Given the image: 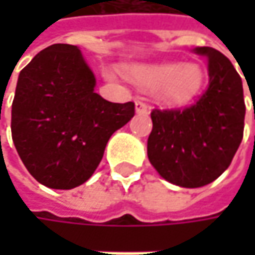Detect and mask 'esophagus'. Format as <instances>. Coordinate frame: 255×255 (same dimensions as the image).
<instances>
[{"mask_svg":"<svg viewBox=\"0 0 255 255\" xmlns=\"http://www.w3.org/2000/svg\"><path fill=\"white\" fill-rule=\"evenodd\" d=\"M147 112H149L147 105H146L144 102H141V100H137V102H135V114H138V115H146Z\"/></svg>","mask_w":255,"mask_h":255,"instance_id":"1","label":"esophagus"}]
</instances>
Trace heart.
<instances>
[{
  "instance_id": "obj_1",
  "label": "heart",
  "mask_w": 255,
  "mask_h": 255,
  "mask_svg": "<svg viewBox=\"0 0 255 255\" xmlns=\"http://www.w3.org/2000/svg\"><path fill=\"white\" fill-rule=\"evenodd\" d=\"M126 72L144 87H155V96L165 105H183L198 96L204 85V69L198 63L158 62L129 65Z\"/></svg>"
}]
</instances>
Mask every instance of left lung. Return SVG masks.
I'll return each instance as SVG.
<instances>
[{"label": "left lung", "mask_w": 255, "mask_h": 255, "mask_svg": "<svg viewBox=\"0 0 255 255\" xmlns=\"http://www.w3.org/2000/svg\"><path fill=\"white\" fill-rule=\"evenodd\" d=\"M193 53L208 60L207 91L183 111H152L147 138V158L159 176L189 189L228 170L242 141L245 118L242 79L229 59L211 47H196Z\"/></svg>", "instance_id": "1"}]
</instances>
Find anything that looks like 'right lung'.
Segmentation results:
<instances>
[{
  "mask_svg": "<svg viewBox=\"0 0 255 255\" xmlns=\"http://www.w3.org/2000/svg\"><path fill=\"white\" fill-rule=\"evenodd\" d=\"M96 77L77 45L53 44L19 74L11 135L30 176L74 189L99 167L111 135L134 117V103L94 93Z\"/></svg>",
  "mask_w": 255,
  "mask_h": 255,
  "instance_id": "obj_1",
  "label": "right lung"
}]
</instances>
